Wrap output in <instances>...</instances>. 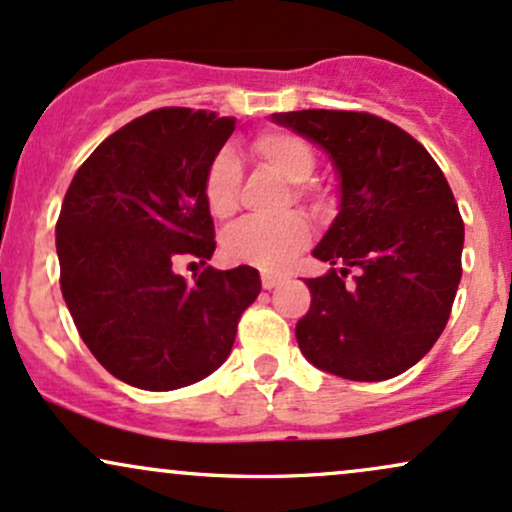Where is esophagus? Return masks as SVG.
<instances>
[{
  "mask_svg": "<svg viewBox=\"0 0 512 512\" xmlns=\"http://www.w3.org/2000/svg\"><path fill=\"white\" fill-rule=\"evenodd\" d=\"M281 284V276L279 274H269V272H264L262 274V289H274V286H279Z\"/></svg>",
  "mask_w": 512,
  "mask_h": 512,
  "instance_id": "obj_1",
  "label": "esophagus"
}]
</instances>
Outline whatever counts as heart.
<instances>
[{"label": "heart", "mask_w": 512, "mask_h": 512, "mask_svg": "<svg viewBox=\"0 0 512 512\" xmlns=\"http://www.w3.org/2000/svg\"><path fill=\"white\" fill-rule=\"evenodd\" d=\"M252 151L272 173L291 182V195L298 202H313L315 195L305 180L315 170V154L305 139L291 132H262L252 142ZM240 161L231 146H223L209 161L202 192L207 209L216 219H228L238 209ZM310 228L301 214H286L281 219H243L223 233V252L233 262H248L255 267L281 269L305 248Z\"/></svg>", "instance_id": "b5f03b06"}]
</instances>
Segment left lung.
Returning <instances> with one entry per match:
<instances>
[{
	"mask_svg": "<svg viewBox=\"0 0 512 512\" xmlns=\"http://www.w3.org/2000/svg\"><path fill=\"white\" fill-rule=\"evenodd\" d=\"M272 120L325 149L339 178V214L313 250L330 269L305 281L313 301L298 346L339 378H395L436 344L460 286L464 223L448 180L378 115L298 110Z\"/></svg>",
	"mask_w": 512,
	"mask_h": 512,
	"instance_id": "obj_1",
	"label": "left lung"
}]
</instances>
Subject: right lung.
Wrapping results in <instances>:
<instances>
[{
  "instance_id": "obj_1",
  "label": "right lung",
  "mask_w": 512,
  "mask_h": 512,
  "mask_svg": "<svg viewBox=\"0 0 512 512\" xmlns=\"http://www.w3.org/2000/svg\"><path fill=\"white\" fill-rule=\"evenodd\" d=\"M236 129L207 110H151L117 129L76 170L57 219L64 303L84 344L122 383L149 392L207 378L231 354L260 272L180 260L216 250L202 182Z\"/></svg>"
}]
</instances>
